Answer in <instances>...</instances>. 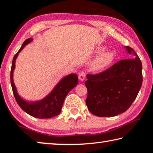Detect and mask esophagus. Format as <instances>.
Segmentation results:
<instances>
[{
	"instance_id": "34e87169",
	"label": "esophagus",
	"mask_w": 153,
	"mask_h": 153,
	"mask_svg": "<svg viewBox=\"0 0 153 153\" xmlns=\"http://www.w3.org/2000/svg\"><path fill=\"white\" fill-rule=\"evenodd\" d=\"M85 77H86V74L84 71H81L78 75V78L80 81H84L85 79Z\"/></svg>"
}]
</instances>
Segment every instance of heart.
I'll list each match as a JSON object with an SVG mask.
<instances>
[{
  "instance_id": "heart-1",
  "label": "heart",
  "mask_w": 153,
  "mask_h": 153,
  "mask_svg": "<svg viewBox=\"0 0 153 153\" xmlns=\"http://www.w3.org/2000/svg\"><path fill=\"white\" fill-rule=\"evenodd\" d=\"M103 47H98L95 53L98 55L96 56L90 65V68L92 71H99L108 67L113 63L115 55L112 51H105Z\"/></svg>"
}]
</instances>
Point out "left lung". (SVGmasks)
<instances>
[{
    "mask_svg": "<svg viewBox=\"0 0 153 153\" xmlns=\"http://www.w3.org/2000/svg\"><path fill=\"white\" fill-rule=\"evenodd\" d=\"M134 59H124L96 75H87L86 103L90 113L98 117H114L128 109L142 83L141 61L133 48L125 46Z\"/></svg>",
    "mask_w": 153,
    "mask_h": 153,
    "instance_id": "8db88e82",
    "label": "left lung"
}]
</instances>
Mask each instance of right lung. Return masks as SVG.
Wrapping results in <instances>:
<instances>
[{
    "instance_id": "right-lung-1",
    "label": "right lung",
    "mask_w": 153,
    "mask_h": 153,
    "mask_svg": "<svg viewBox=\"0 0 153 153\" xmlns=\"http://www.w3.org/2000/svg\"><path fill=\"white\" fill-rule=\"evenodd\" d=\"M33 39L28 38L23 43L19 51L15 54L12 61L11 70V84L15 100L19 107L25 113L32 117L39 119H48L58 115L61 113L63 102L66 96L71 89L78 84L77 76L75 74H69L62 78L53 90L45 98L38 101H27L18 94L16 86L13 82V71L15 67V61L19 53L27 44L30 43Z\"/></svg>"
}]
</instances>
